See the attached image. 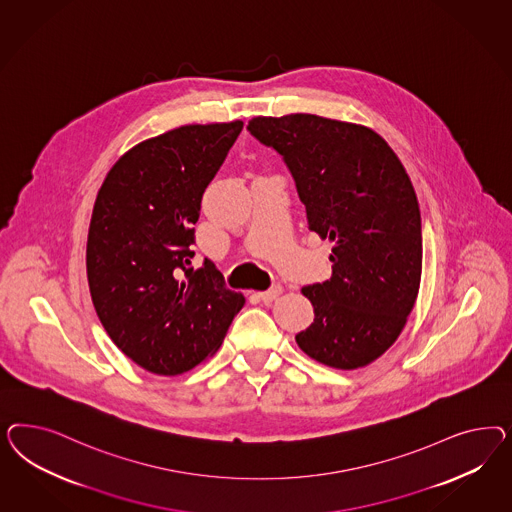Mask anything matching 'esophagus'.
Wrapping results in <instances>:
<instances>
[{
	"label": "esophagus",
	"mask_w": 512,
	"mask_h": 512,
	"mask_svg": "<svg viewBox=\"0 0 512 512\" xmlns=\"http://www.w3.org/2000/svg\"><path fill=\"white\" fill-rule=\"evenodd\" d=\"M281 293H283V287H281L279 283H274L270 289H266L263 293H257V295H259V298H261L263 302H272V300H276Z\"/></svg>",
	"instance_id": "obj_1"
}]
</instances>
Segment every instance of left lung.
I'll return each instance as SVG.
<instances>
[{
	"mask_svg": "<svg viewBox=\"0 0 512 512\" xmlns=\"http://www.w3.org/2000/svg\"><path fill=\"white\" fill-rule=\"evenodd\" d=\"M248 131L281 155L310 231L332 242V278L302 289L315 317L298 347L338 370L370 364L419 295V201L402 161L372 129L315 114L257 116Z\"/></svg>",
	"mask_w": 512,
	"mask_h": 512,
	"instance_id": "obj_1",
	"label": "left lung"
}]
</instances>
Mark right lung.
<instances>
[{
	"label": "right lung",
	"instance_id": "1",
	"mask_svg": "<svg viewBox=\"0 0 512 512\" xmlns=\"http://www.w3.org/2000/svg\"><path fill=\"white\" fill-rule=\"evenodd\" d=\"M242 127L184 125L144 140L97 193L86 248L93 308L110 340L148 372L201 364L244 306L210 259L191 266L202 193Z\"/></svg>",
	"mask_w": 512,
	"mask_h": 512
}]
</instances>
